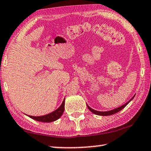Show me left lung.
Segmentation results:
<instances>
[{
  "label": "left lung",
  "mask_w": 151,
  "mask_h": 151,
  "mask_svg": "<svg viewBox=\"0 0 151 151\" xmlns=\"http://www.w3.org/2000/svg\"><path fill=\"white\" fill-rule=\"evenodd\" d=\"M134 96H135V95L133 96V97H132V98L129 101V102H127V103H125V104H123V105H122V106H120V107H118V108H116V109H114L111 110V111H109L101 112V111H95V110L92 109L91 108H90L87 104V108H88L89 111L93 112V114H98V115H100V116H109V115H111V114H115V113H116V112H119L120 111H121V110H122L123 109H124V108L127 105L128 103H129V102H130V101H131V100H132V99H133V98H134Z\"/></svg>",
  "instance_id": "left-lung-1"
}]
</instances>
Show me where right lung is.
I'll return each mask as SVG.
<instances>
[{
  "label": "right lung",
  "instance_id": "1",
  "mask_svg": "<svg viewBox=\"0 0 151 151\" xmlns=\"http://www.w3.org/2000/svg\"><path fill=\"white\" fill-rule=\"evenodd\" d=\"M64 102H65V98L64 101L62 102L61 106H60L57 110H55V111L51 112V113H49L48 114H45V115L39 116H30V115H28V116L31 119H34V120L40 121V122H46V123L53 122L54 121L58 120V119L62 115L63 112L64 111V104H65Z\"/></svg>",
  "mask_w": 151,
  "mask_h": 151
}]
</instances>
